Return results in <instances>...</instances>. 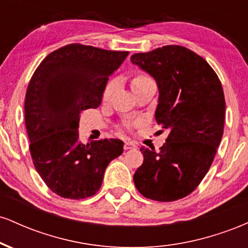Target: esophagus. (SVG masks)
Returning a JSON list of instances; mask_svg holds the SVG:
<instances>
[{"instance_id": "esophagus-1", "label": "esophagus", "mask_w": 248, "mask_h": 248, "mask_svg": "<svg viewBox=\"0 0 248 248\" xmlns=\"http://www.w3.org/2000/svg\"><path fill=\"white\" fill-rule=\"evenodd\" d=\"M124 150H128V149H135V148H136V144H135V142H133V141H126V142H124Z\"/></svg>"}]
</instances>
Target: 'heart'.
Here are the masks:
<instances>
[{
    "label": "heart",
    "mask_w": 248,
    "mask_h": 248,
    "mask_svg": "<svg viewBox=\"0 0 248 248\" xmlns=\"http://www.w3.org/2000/svg\"><path fill=\"white\" fill-rule=\"evenodd\" d=\"M152 80V78H150L149 76L146 75V73H142V72H139L136 73L135 76H134L133 80H132V86L133 88L138 87V86H141L142 84H144V82ZM115 86H116V81L115 80H110L108 81V84L106 85V87H105L104 90V93H102V98L106 100V99L109 98L110 95H112L113 91L115 90Z\"/></svg>",
    "instance_id": "obj_1"
}]
</instances>
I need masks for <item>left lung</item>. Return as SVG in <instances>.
I'll use <instances>...</instances> for the list:
<instances>
[{
	"label": "left lung",
	"instance_id": "left-lung-1",
	"mask_svg": "<svg viewBox=\"0 0 248 248\" xmlns=\"http://www.w3.org/2000/svg\"><path fill=\"white\" fill-rule=\"evenodd\" d=\"M133 64L157 82L155 119L169 130L156 152L141 147L143 163L134 173L141 195L158 202L186 197L209 171L224 133L225 96L207 62L181 45L135 53Z\"/></svg>",
	"mask_w": 248,
	"mask_h": 248
}]
</instances>
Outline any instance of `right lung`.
<instances>
[{"mask_svg": "<svg viewBox=\"0 0 248 248\" xmlns=\"http://www.w3.org/2000/svg\"><path fill=\"white\" fill-rule=\"evenodd\" d=\"M128 53L75 43L47 55L31 77L24 102L30 154L44 183L61 197L95 195L109 162L124 152L118 139L81 143L78 127L82 110L100 106L108 77Z\"/></svg>", "mask_w": 248, "mask_h": 248, "instance_id": "obj_1", "label": "right lung"}]
</instances>
